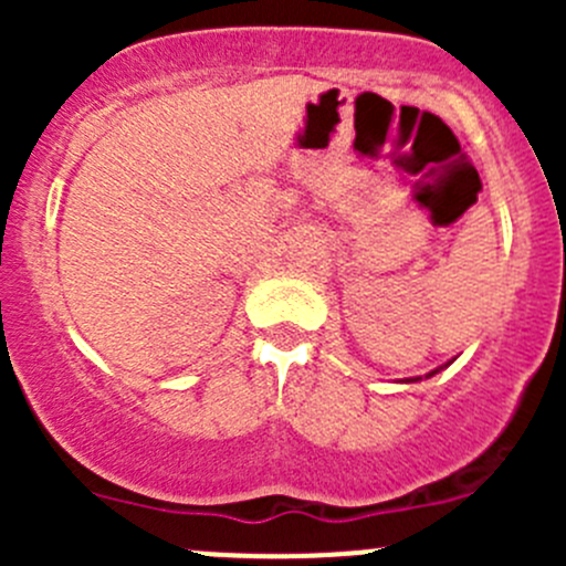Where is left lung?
Segmentation results:
<instances>
[{
	"instance_id": "1",
	"label": "left lung",
	"mask_w": 566,
	"mask_h": 566,
	"mask_svg": "<svg viewBox=\"0 0 566 566\" xmlns=\"http://www.w3.org/2000/svg\"><path fill=\"white\" fill-rule=\"evenodd\" d=\"M449 364H452V361H449ZM449 364H443V367H449ZM443 367L432 369V373H427V375H424V378H432V375H438V373H441V369H443ZM416 380H419V378H416ZM410 384H413V380H410Z\"/></svg>"
}]
</instances>
